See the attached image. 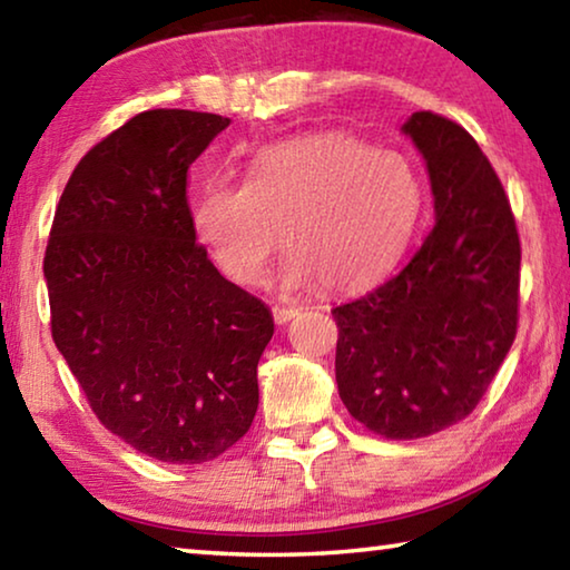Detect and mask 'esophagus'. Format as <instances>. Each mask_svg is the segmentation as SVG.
<instances>
[{"label":"esophagus","mask_w":570,"mask_h":570,"mask_svg":"<svg viewBox=\"0 0 570 570\" xmlns=\"http://www.w3.org/2000/svg\"><path fill=\"white\" fill-rule=\"evenodd\" d=\"M272 312H274V320H276V324H286V322H292V320H294L298 308H296V306H286V304H274Z\"/></svg>","instance_id":"obj_1"}]
</instances>
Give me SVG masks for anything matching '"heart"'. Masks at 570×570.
<instances>
[{
    "mask_svg": "<svg viewBox=\"0 0 570 570\" xmlns=\"http://www.w3.org/2000/svg\"><path fill=\"white\" fill-rule=\"evenodd\" d=\"M422 210L412 163L350 132L272 142L244 183L210 180L190 200L193 234L230 282L262 284L282 230L284 284L354 292L400 262Z\"/></svg>",
    "mask_w": 570,
    "mask_h": 570,
    "instance_id": "1",
    "label": "heart"
}]
</instances>
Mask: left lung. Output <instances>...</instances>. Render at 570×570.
Listing matches in <instances>:
<instances>
[{"label":"left lung","instance_id":"left-lung-1","mask_svg":"<svg viewBox=\"0 0 570 570\" xmlns=\"http://www.w3.org/2000/svg\"><path fill=\"white\" fill-rule=\"evenodd\" d=\"M402 130L428 160L435 226L400 274L332 316L344 407L374 435L420 440L465 420L513 346L520 238L503 183L462 125L420 110Z\"/></svg>","mask_w":570,"mask_h":570}]
</instances>
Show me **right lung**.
<instances>
[{
    "mask_svg": "<svg viewBox=\"0 0 570 570\" xmlns=\"http://www.w3.org/2000/svg\"><path fill=\"white\" fill-rule=\"evenodd\" d=\"M228 118L146 110L85 153L45 250L50 326L95 417L142 455L200 465L246 435L274 336L190 226L188 168Z\"/></svg>",
    "mask_w": 570,
    "mask_h": 570,
    "instance_id": "right-lung-1",
    "label": "right lung"
}]
</instances>
